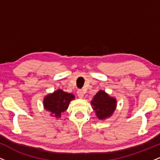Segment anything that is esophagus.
Returning <instances> with one entry per match:
<instances>
[{"label":"esophagus","mask_w":160,"mask_h":160,"mask_svg":"<svg viewBox=\"0 0 160 160\" xmlns=\"http://www.w3.org/2000/svg\"><path fill=\"white\" fill-rule=\"evenodd\" d=\"M77 93H78V95L79 98H83L84 92H83V91L82 90V89H79V90H78V92H77Z\"/></svg>","instance_id":"34e87169"}]
</instances>
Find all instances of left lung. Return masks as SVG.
I'll return each instance as SVG.
<instances>
[{"label": "left lung", "mask_w": 160, "mask_h": 160, "mask_svg": "<svg viewBox=\"0 0 160 160\" xmlns=\"http://www.w3.org/2000/svg\"><path fill=\"white\" fill-rule=\"evenodd\" d=\"M116 102L115 98L110 97L105 92L100 90L95 95L91 104L98 118L102 120L112 115L115 111Z\"/></svg>", "instance_id": "obj_1"}]
</instances>
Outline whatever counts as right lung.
Instances as JSON below:
<instances>
[{"mask_svg": "<svg viewBox=\"0 0 160 160\" xmlns=\"http://www.w3.org/2000/svg\"><path fill=\"white\" fill-rule=\"evenodd\" d=\"M74 98V95L65 92L62 89H58L52 94L46 96L43 104L47 111L51 112L56 117H61L62 113L68 109L70 102Z\"/></svg>", "mask_w": 160, "mask_h": 160, "instance_id": "right-lung-1", "label": "right lung"}]
</instances>
